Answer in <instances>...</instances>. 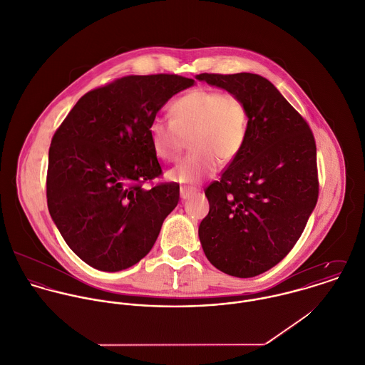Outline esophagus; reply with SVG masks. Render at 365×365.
<instances>
[{
    "instance_id": "1",
    "label": "esophagus",
    "mask_w": 365,
    "mask_h": 365,
    "mask_svg": "<svg viewBox=\"0 0 365 365\" xmlns=\"http://www.w3.org/2000/svg\"><path fill=\"white\" fill-rule=\"evenodd\" d=\"M195 192H197V190L192 188V187H185V185H184V187L180 188V195H181L182 200H187V198L192 197Z\"/></svg>"
}]
</instances>
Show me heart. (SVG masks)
I'll return each instance as SVG.
<instances>
[{
  "instance_id": "heart-1",
  "label": "heart",
  "mask_w": 365,
  "mask_h": 365,
  "mask_svg": "<svg viewBox=\"0 0 365 365\" xmlns=\"http://www.w3.org/2000/svg\"><path fill=\"white\" fill-rule=\"evenodd\" d=\"M173 119H154L148 137L155 155L167 163L180 158L185 138L194 151L168 171L180 184H195L212 175L220 161H234L242 153L249 113L241 96L211 88H195L171 103Z\"/></svg>"
}]
</instances>
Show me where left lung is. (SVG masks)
Returning <instances> with one entry per match:
<instances>
[{
    "mask_svg": "<svg viewBox=\"0 0 365 365\" xmlns=\"http://www.w3.org/2000/svg\"><path fill=\"white\" fill-rule=\"evenodd\" d=\"M197 79L241 96L249 113L242 153L205 188L210 212L200 241L217 269L253 277L293 249L317 204L314 135L260 75L201 73Z\"/></svg>",
    "mask_w": 365,
    "mask_h": 365,
    "instance_id": "8db88e82",
    "label": "left lung"
}]
</instances>
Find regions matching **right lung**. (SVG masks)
Wrapping results in <instances>:
<instances>
[{"instance_id": "add662e5", "label": "right lung", "mask_w": 365, "mask_h": 365, "mask_svg": "<svg viewBox=\"0 0 365 365\" xmlns=\"http://www.w3.org/2000/svg\"><path fill=\"white\" fill-rule=\"evenodd\" d=\"M180 75H128L83 95L55 131L46 174L49 214L88 264L119 272L153 247L180 185L145 182L163 174L148 125L175 93Z\"/></svg>"}]
</instances>
